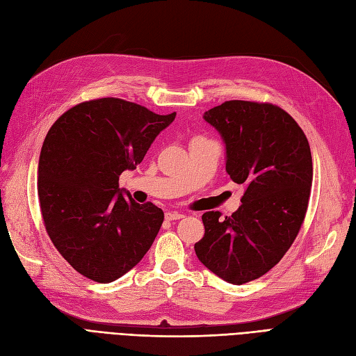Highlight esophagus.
Returning <instances> with one entry per match:
<instances>
[{"mask_svg": "<svg viewBox=\"0 0 356 356\" xmlns=\"http://www.w3.org/2000/svg\"><path fill=\"white\" fill-rule=\"evenodd\" d=\"M165 217H166V220H169V222H172V220H179V218H182L184 216L179 214V213H175V211H168V213L165 214Z\"/></svg>", "mask_w": 356, "mask_h": 356, "instance_id": "esophagus-1", "label": "esophagus"}]
</instances>
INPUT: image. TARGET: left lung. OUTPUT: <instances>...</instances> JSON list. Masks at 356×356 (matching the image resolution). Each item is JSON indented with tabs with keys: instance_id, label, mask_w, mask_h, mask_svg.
<instances>
[{
	"instance_id": "left-lung-1",
	"label": "left lung",
	"mask_w": 356,
	"mask_h": 356,
	"mask_svg": "<svg viewBox=\"0 0 356 356\" xmlns=\"http://www.w3.org/2000/svg\"><path fill=\"white\" fill-rule=\"evenodd\" d=\"M204 120L222 136L227 175L245 193L230 217L202 216L205 235L195 252L222 280L244 284L280 262L300 232L313 181L310 145L291 115L270 103L225 102Z\"/></svg>"
}]
</instances>
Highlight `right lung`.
I'll list each match as a JSON object with an SVG mask.
<instances>
[{"label": "right lung", "mask_w": 356, "mask_h": 356, "mask_svg": "<svg viewBox=\"0 0 356 356\" xmlns=\"http://www.w3.org/2000/svg\"><path fill=\"white\" fill-rule=\"evenodd\" d=\"M175 117L106 97L76 104L47 131L37 170L42 217L56 250L90 280L115 282L154 243L165 214L118 181Z\"/></svg>", "instance_id": "1"}]
</instances>
